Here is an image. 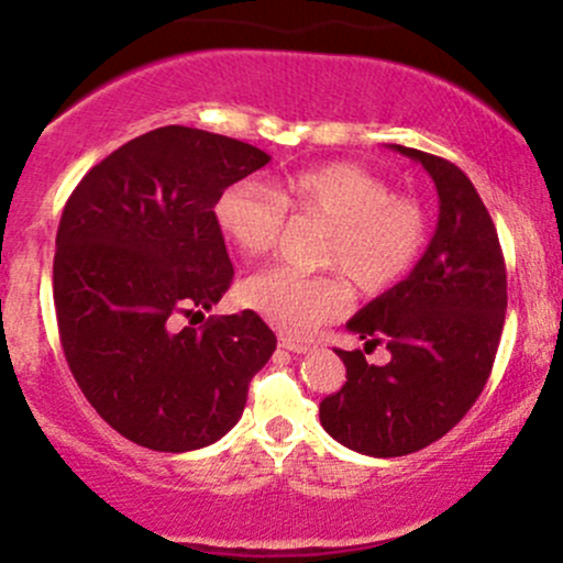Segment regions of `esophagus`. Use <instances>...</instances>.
Instances as JSON below:
<instances>
[{"label": "esophagus", "instance_id": "esophagus-1", "mask_svg": "<svg viewBox=\"0 0 563 563\" xmlns=\"http://www.w3.org/2000/svg\"><path fill=\"white\" fill-rule=\"evenodd\" d=\"M280 346L283 349H288V352H296V354H301V352H307L309 349V344L307 341H299V339H290V335H280Z\"/></svg>", "mask_w": 563, "mask_h": 563}]
</instances>
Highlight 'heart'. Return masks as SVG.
<instances>
[{"instance_id": "heart-1", "label": "heart", "mask_w": 563, "mask_h": 563, "mask_svg": "<svg viewBox=\"0 0 563 563\" xmlns=\"http://www.w3.org/2000/svg\"><path fill=\"white\" fill-rule=\"evenodd\" d=\"M286 211L328 224L320 264L339 269L365 296L399 286L429 245L423 206L394 196L384 177L346 161L288 174L273 192L256 183L228 185L214 200V224L243 256H264L280 243ZM238 301L280 331L307 333L344 312L349 286L338 273L301 275L275 267L245 277Z\"/></svg>"}]
</instances>
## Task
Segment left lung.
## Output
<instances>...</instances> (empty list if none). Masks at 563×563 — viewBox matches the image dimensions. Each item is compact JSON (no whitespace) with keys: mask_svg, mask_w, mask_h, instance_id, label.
<instances>
[{"mask_svg":"<svg viewBox=\"0 0 563 563\" xmlns=\"http://www.w3.org/2000/svg\"><path fill=\"white\" fill-rule=\"evenodd\" d=\"M391 147L434 179L437 232L416 269L346 322L365 352L386 344L389 363L335 349L346 384L320 402L322 429L373 457L429 448L466 416L493 373L508 307L500 241L471 179L431 153Z\"/></svg>","mask_w":563,"mask_h":563,"instance_id":"8db88e82","label":"left lung"}]
</instances>
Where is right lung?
<instances>
[{
    "mask_svg": "<svg viewBox=\"0 0 563 563\" xmlns=\"http://www.w3.org/2000/svg\"><path fill=\"white\" fill-rule=\"evenodd\" d=\"M269 156L249 142L161 126L92 166L63 209L53 288L76 384L140 448L214 444L275 352L260 314L203 318L232 283L214 200Z\"/></svg>",
    "mask_w": 563,
    "mask_h": 563,
    "instance_id": "1",
    "label": "right lung"
}]
</instances>
